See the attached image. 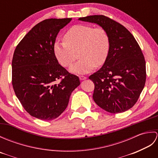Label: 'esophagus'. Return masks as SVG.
Listing matches in <instances>:
<instances>
[{
	"label": "esophagus",
	"instance_id": "esophagus-1",
	"mask_svg": "<svg viewBox=\"0 0 158 158\" xmlns=\"http://www.w3.org/2000/svg\"><path fill=\"white\" fill-rule=\"evenodd\" d=\"M79 79L81 80H84V79H86L87 77H85V76H83V75H80L79 76Z\"/></svg>",
	"mask_w": 158,
	"mask_h": 158
}]
</instances>
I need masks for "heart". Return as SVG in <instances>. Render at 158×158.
Listing matches in <instances>:
<instances>
[{
	"instance_id": "obj_1",
	"label": "heart",
	"mask_w": 158,
	"mask_h": 158,
	"mask_svg": "<svg viewBox=\"0 0 158 158\" xmlns=\"http://www.w3.org/2000/svg\"><path fill=\"white\" fill-rule=\"evenodd\" d=\"M110 47L108 32L103 28L84 24L75 25L64 36V41H57L53 51L59 63L64 67L73 66V73L85 74L96 67L102 66L108 58Z\"/></svg>"
}]
</instances>
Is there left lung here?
Listing matches in <instances>:
<instances>
[{"instance_id":"8db88e82","label":"left lung","mask_w":158,"mask_h":158,"mask_svg":"<svg viewBox=\"0 0 158 158\" xmlns=\"http://www.w3.org/2000/svg\"><path fill=\"white\" fill-rule=\"evenodd\" d=\"M97 23L110 37V51L102 68L89 77L94 83L93 99L111 113L126 111L135 105L146 81V64L139 45L130 31L103 15L79 19Z\"/></svg>"}]
</instances>
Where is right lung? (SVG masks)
Instances as JSON below:
<instances>
[{
    "label": "right lung",
    "instance_id": "add662e5",
    "mask_svg": "<svg viewBox=\"0 0 158 158\" xmlns=\"http://www.w3.org/2000/svg\"><path fill=\"white\" fill-rule=\"evenodd\" d=\"M72 18L47 19L25 35L13 53L12 85L26 111L41 120L63 113L80 81L58 63L53 51L60 30ZM58 81V82H57Z\"/></svg>",
    "mask_w": 158,
    "mask_h": 158
}]
</instances>
